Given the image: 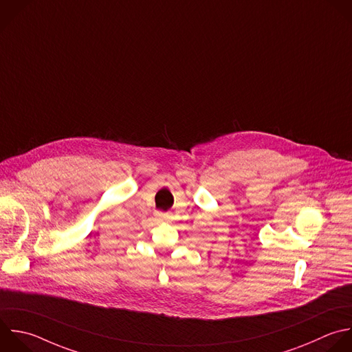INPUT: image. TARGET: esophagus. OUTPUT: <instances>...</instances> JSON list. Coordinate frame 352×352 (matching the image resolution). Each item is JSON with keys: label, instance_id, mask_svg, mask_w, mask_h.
<instances>
[{"label": "esophagus", "instance_id": "esophagus-1", "mask_svg": "<svg viewBox=\"0 0 352 352\" xmlns=\"http://www.w3.org/2000/svg\"><path fill=\"white\" fill-rule=\"evenodd\" d=\"M155 216H157L160 220H166V219H168V216H166V214H162V213H160V212H157V213H155Z\"/></svg>", "mask_w": 352, "mask_h": 352}]
</instances>
